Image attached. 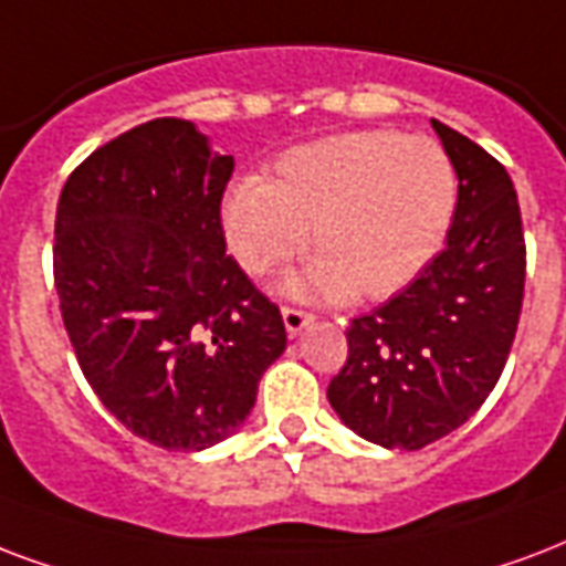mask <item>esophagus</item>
I'll use <instances>...</instances> for the list:
<instances>
[{
	"instance_id": "34e87169",
	"label": "esophagus",
	"mask_w": 566,
	"mask_h": 566,
	"mask_svg": "<svg viewBox=\"0 0 566 566\" xmlns=\"http://www.w3.org/2000/svg\"><path fill=\"white\" fill-rule=\"evenodd\" d=\"M282 317H284V329H287V335H300L302 329H305V326H308V323H314V314H308V312H302V308H291V305H287V308H282Z\"/></svg>"
}]
</instances>
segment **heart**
<instances>
[{"mask_svg":"<svg viewBox=\"0 0 566 566\" xmlns=\"http://www.w3.org/2000/svg\"><path fill=\"white\" fill-rule=\"evenodd\" d=\"M457 205V175L433 139L356 129L284 150L270 178L228 189L219 226L249 275L305 249L314 261L287 282L308 300L377 302L403 291L437 254Z\"/></svg>","mask_w":566,"mask_h":566,"instance_id":"heart-1","label":"heart"}]
</instances>
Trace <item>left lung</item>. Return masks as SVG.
<instances>
[{"label": "left lung", "instance_id": "left-lung-1", "mask_svg": "<svg viewBox=\"0 0 566 566\" xmlns=\"http://www.w3.org/2000/svg\"><path fill=\"white\" fill-rule=\"evenodd\" d=\"M457 171L446 249L407 291L347 326V361L326 398L382 448L418 451L465 424L502 377L525 291V237L511 175L433 120Z\"/></svg>", "mask_w": 566, "mask_h": 566}]
</instances>
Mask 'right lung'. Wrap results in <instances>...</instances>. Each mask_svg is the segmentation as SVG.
<instances>
[{"label":"right lung","instance_id":"1","mask_svg":"<svg viewBox=\"0 0 566 566\" xmlns=\"http://www.w3.org/2000/svg\"><path fill=\"white\" fill-rule=\"evenodd\" d=\"M231 171L192 120L157 118L82 159L55 207L76 361L103 407L166 451L231 437L287 347L279 305L226 254Z\"/></svg>","mask_w":566,"mask_h":566}]
</instances>
